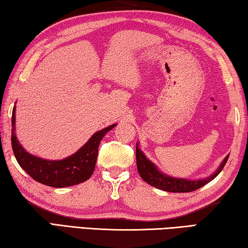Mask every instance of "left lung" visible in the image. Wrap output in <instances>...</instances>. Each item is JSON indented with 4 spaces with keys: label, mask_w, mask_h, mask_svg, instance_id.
Wrapping results in <instances>:
<instances>
[{
    "label": "left lung",
    "mask_w": 248,
    "mask_h": 248,
    "mask_svg": "<svg viewBox=\"0 0 248 248\" xmlns=\"http://www.w3.org/2000/svg\"><path fill=\"white\" fill-rule=\"evenodd\" d=\"M228 155L225 159L220 164L218 170H217L214 174L206 177L203 180H197V181H189L185 179H176V177H171L169 175L163 174L160 172L157 168H155L153 162H150L148 159L145 157L142 151L138 148L136 145V163H137V170L140 173L141 179L144 180L146 183H148L151 186H155L159 189L166 190V192L170 193H189L194 192L198 188L202 187L203 185L209 183L215 177L222 171L225 163H227L229 159Z\"/></svg>",
    "instance_id": "left-lung-1"
}]
</instances>
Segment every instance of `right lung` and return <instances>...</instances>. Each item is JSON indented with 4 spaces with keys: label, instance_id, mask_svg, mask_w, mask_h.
Returning <instances> with one entry per match:
<instances>
[{
    "label": "right lung",
    "instance_id": "obj_1",
    "mask_svg": "<svg viewBox=\"0 0 248 248\" xmlns=\"http://www.w3.org/2000/svg\"><path fill=\"white\" fill-rule=\"evenodd\" d=\"M114 126L115 124L93 134L77 153L68 158L51 161L28 154L17 140L14 107L12 114V148L17 162L34 181L51 187H67L82 183L91 176L94 171L100 141Z\"/></svg>",
    "mask_w": 248,
    "mask_h": 248
}]
</instances>
